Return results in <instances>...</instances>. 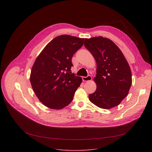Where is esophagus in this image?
<instances>
[{
	"label": "esophagus",
	"instance_id": "34e87169",
	"mask_svg": "<svg viewBox=\"0 0 152 152\" xmlns=\"http://www.w3.org/2000/svg\"><path fill=\"white\" fill-rule=\"evenodd\" d=\"M91 79H92V77H91V76H90V75L87 76L86 77H82V80H83V81L88 82V81L91 80Z\"/></svg>",
	"mask_w": 152,
	"mask_h": 152
}]
</instances>
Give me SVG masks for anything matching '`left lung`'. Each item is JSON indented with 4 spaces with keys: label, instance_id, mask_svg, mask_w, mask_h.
I'll return each mask as SVG.
<instances>
[{
    "label": "left lung",
    "instance_id": "1",
    "mask_svg": "<svg viewBox=\"0 0 152 152\" xmlns=\"http://www.w3.org/2000/svg\"><path fill=\"white\" fill-rule=\"evenodd\" d=\"M84 45L97 63V74L94 78L97 88L89 94L90 102L106 110L117 106L127 96L132 84L127 61L118 47L108 38H85Z\"/></svg>",
    "mask_w": 152,
    "mask_h": 152
}]
</instances>
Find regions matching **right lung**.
I'll use <instances>...</instances> for the list:
<instances>
[{"mask_svg":"<svg viewBox=\"0 0 152 152\" xmlns=\"http://www.w3.org/2000/svg\"><path fill=\"white\" fill-rule=\"evenodd\" d=\"M84 38L69 35L55 37L43 49L33 65L30 81L39 100L54 110L73 100L82 79L72 73V58L83 45Z\"/></svg>","mask_w":152,"mask_h":152,"instance_id":"obj_1","label":"right lung"}]
</instances>
